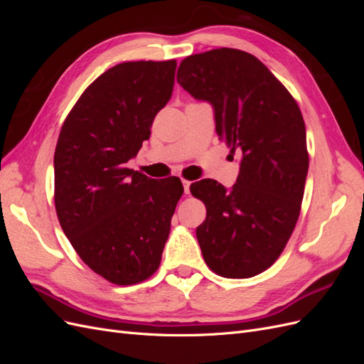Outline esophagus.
Wrapping results in <instances>:
<instances>
[{"label": "esophagus", "mask_w": 364, "mask_h": 364, "mask_svg": "<svg viewBox=\"0 0 364 364\" xmlns=\"http://www.w3.org/2000/svg\"><path fill=\"white\" fill-rule=\"evenodd\" d=\"M182 183H183V191H185V194H190V185H191V182L183 179Z\"/></svg>", "instance_id": "esophagus-1"}]
</instances>
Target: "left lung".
I'll return each instance as SVG.
<instances>
[{
	"instance_id": "obj_1",
	"label": "left lung",
	"mask_w": 364,
	"mask_h": 364,
	"mask_svg": "<svg viewBox=\"0 0 364 364\" xmlns=\"http://www.w3.org/2000/svg\"><path fill=\"white\" fill-rule=\"evenodd\" d=\"M178 83L213 105L217 135L241 153L230 190L214 179L190 186L206 206L196 229L203 259L220 277L252 278L278 259L299 218L308 173L301 109L266 65L235 48L183 59Z\"/></svg>"
}]
</instances>
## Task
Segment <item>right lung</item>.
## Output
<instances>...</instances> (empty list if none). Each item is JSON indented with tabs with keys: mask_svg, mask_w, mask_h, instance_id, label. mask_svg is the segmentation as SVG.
<instances>
[{
	"mask_svg": "<svg viewBox=\"0 0 364 364\" xmlns=\"http://www.w3.org/2000/svg\"><path fill=\"white\" fill-rule=\"evenodd\" d=\"M176 60L118 63L86 87L63 121L54 151V205L82 261L109 282L146 281L161 264L179 178L150 179L126 167L168 103Z\"/></svg>",
	"mask_w": 364,
	"mask_h": 364,
	"instance_id": "add662e5",
	"label": "right lung"
}]
</instances>
